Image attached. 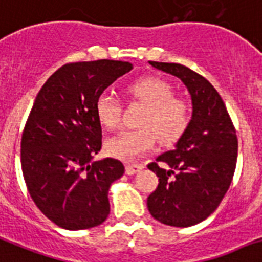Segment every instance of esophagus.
<instances>
[{
    "instance_id": "obj_1",
    "label": "esophagus",
    "mask_w": 262,
    "mask_h": 262,
    "mask_svg": "<svg viewBox=\"0 0 262 262\" xmlns=\"http://www.w3.org/2000/svg\"><path fill=\"white\" fill-rule=\"evenodd\" d=\"M143 169V165L141 164H127L125 165V173L128 176H133L135 173H138L139 170Z\"/></svg>"
}]
</instances>
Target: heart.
I'll use <instances>...</instances> for the list:
<instances>
[{"mask_svg": "<svg viewBox=\"0 0 262 262\" xmlns=\"http://www.w3.org/2000/svg\"><path fill=\"white\" fill-rule=\"evenodd\" d=\"M128 92L146 105L139 120L141 128L127 129L105 143L108 154L123 161L138 160L161 143L173 144L188 131L192 123V106L183 97H176L170 83L158 77H146L133 82ZM96 115L106 129L121 124L123 105L112 93H101L96 100Z\"/></svg>", "mask_w": 262, "mask_h": 262, "instance_id": "b5f03b06", "label": "heart"}]
</instances>
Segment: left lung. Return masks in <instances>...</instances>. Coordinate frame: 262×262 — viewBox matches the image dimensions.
<instances>
[{
  "label": "left lung",
  "instance_id": "obj_1",
  "mask_svg": "<svg viewBox=\"0 0 262 262\" xmlns=\"http://www.w3.org/2000/svg\"><path fill=\"white\" fill-rule=\"evenodd\" d=\"M148 63L185 83L193 114L176 147L147 165L160 177L158 187L147 198V207L164 225L189 227L210 216L229 190L237 165V133L225 102L203 75L180 63Z\"/></svg>",
  "mask_w": 262,
  "mask_h": 262
}]
</instances>
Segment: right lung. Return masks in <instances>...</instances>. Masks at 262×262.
Returning a JSON list of instances; mask_svg holds the SVG:
<instances>
[{"instance_id":"right-lung-1","label":"right lung","mask_w":262,"mask_h":262,"mask_svg":"<svg viewBox=\"0 0 262 262\" xmlns=\"http://www.w3.org/2000/svg\"><path fill=\"white\" fill-rule=\"evenodd\" d=\"M131 69L110 59L66 63L35 98L21 137L23 176L37 208L62 229H91L110 215L108 190L124 165L93 161L102 146L96 100Z\"/></svg>"}]
</instances>
